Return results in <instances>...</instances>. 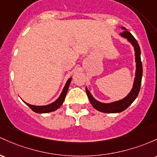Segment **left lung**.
I'll return each instance as SVG.
<instances>
[{
    "instance_id": "8db88e82",
    "label": "left lung",
    "mask_w": 157,
    "mask_h": 157,
    "mask_svg": "<svg viewBox=\"0 0 157 157\" xmlns=\"http://www.w3.org/2000/svg\"><path fill=\"white\" fill-rule=\"evenodd\" d=\"M124 31L121 33V36L126 38L132 45L134 46L136 55V77L134 80L133 87H132L131 92L129 93L128 95L125 97L124 99L121 101H115V102L111 103V104H103V103L98 102L96 101L89 90L86 88V92L87 96L89 98V101L92 104V106L98 111L102 112L105 113H121L124 111L130 106V104L135 101V99L139 94V90H140L141 83H142V64L141 61V51L138 44L136 39L133 37V36L130 33L129 31H127L125 28H123Z\"/></svg>"
}]
</instances>
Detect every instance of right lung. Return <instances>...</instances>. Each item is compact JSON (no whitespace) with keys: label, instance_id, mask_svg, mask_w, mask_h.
I'll return each mask as SVG.
<instances>
[{"label":"right lung","instance_id":"right-lung-1","mask_svg":"<svg viewBox=\"0 0 157 157\" xmlns=\"http://www.w3.org/2000/svg\"><path fill=\"white\" fill-rule=\"evenodd\" d=\"M71 81V78H69L68 80V81H67L66 84H65L64 89H63V92H62L59 97L58 98V99L56 100V101H54L52 104L47 105V106H33V105H30L29 104H27V103H26V104H27V106H28L33 111L37 113H47L59 109L60 106H62V104H63V101H64L65 95H66L67 92H68V87H69Z\"/></svg>","mask_w":157,"mask_h":157}]
</instances>
